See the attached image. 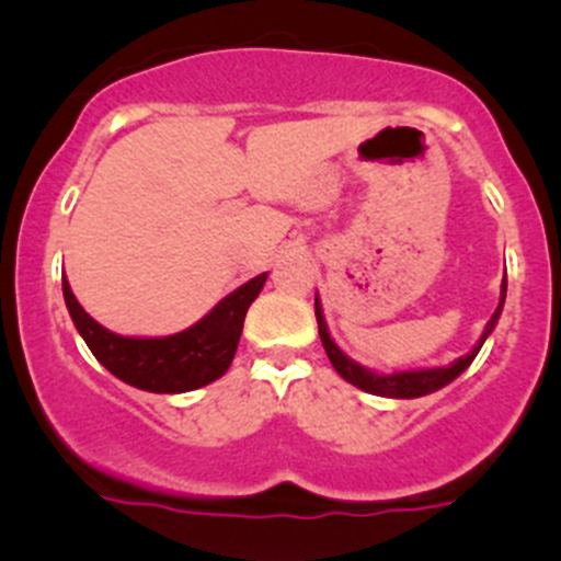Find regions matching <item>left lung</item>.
<instances>
[{"label": "left lung", "mask_w": 561, "mask_h": 561, "mask_svg": "<svg viewBox=\"0 0 561 561\" xmlns=\"http://www.w3.org/2000/svg\"><path fill=\"white\" fill-rule=\"evenodd\" d=\"M505 293H507V279H502L500 307H496V312L491 314V320H489V325H485L480 342L474 344V347L469 350L467 355H461V358L454 360L450 366H434V369H412V371H393V375H377V371L364 369L360 364L350 360L347 355H344L342 350L336 347V342L331 339V333H328L325 317H322L320 301H317V298H314V314H317V328H320V339H322V347H325V353H328V360H331L333 369H336L339 375H342L344 380L350 382V386L366 390V393L390 396V399H417V396L434 393V390H439V388L448 386V382H454L456 377L461 375V371L467 369L469 364H472L474 355L480 353V347H483V342L489 339V333L494 331L496 320H500L502 307H505Z\"/></svg>", "instance_id": "obj_1"}]
</instances>
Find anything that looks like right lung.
Wrapping results in <instances>:
<instances>
[{"instance_id":"obj_1","label":"right lung","mask_w":561,"mask_h":561,"mask_svg":"<svg viewBox=\"0 0 561 561\" xmlns=\"http://www.w3.org/2000/svg\"><path fill=\"white\" fill-rule=\"evenodd\" d=\"M265 276L249 279L186 331L160 339L118 336L83 312L70 282L61 279V290L78 333L111 375L149 393H184L219 380L233 364L247 309L263 290Z\"/></svg>"}]
</instances>
